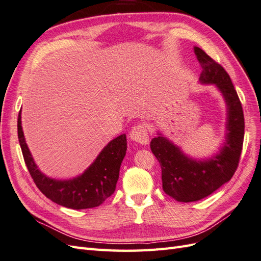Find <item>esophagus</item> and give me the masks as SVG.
I'll list each match as a JSON object with an SVG mask.
<instances>
[{
  "label": "esophagus",
  "instance_id": "34e87169",
  "mask_svg": "<svg viewBox=\"0 0 261 261\" xmlns=\"http://www.w3.org/2000/svg\"><path fill=\"white\" fill-rule=\"evenodd\" d=\"M130 138L132 141H136L140 144H148L149 132L145 124H137L130 131Z\"/></svg>",
  "mask_w": 261,
  "mask_h": 261
}]
</instances>
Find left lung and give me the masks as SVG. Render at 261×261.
Returning a JSON list of instances; mask_svg holds the SVG:
<instances>
[{"label":"left lung","mask_w":261,"mask_h":261,"mask_svg":"<svg viewBox=\"0 0 261 261\" xmlns=\"http://www.w3.org/2000/svg\"><path fill=\"white\" fill-rule=\"evenodd\" d=\"M202 73L199 83L214 85L222 93L227 107L225 142L211 158L193 159L165 138L161 132L150 143L162 169L165 194L177 202H196L218 190L232 177L243 149L245 121L243 107L226 70L199 47H194Z\"/></svg>","instance_id":"1"}]
</instances>
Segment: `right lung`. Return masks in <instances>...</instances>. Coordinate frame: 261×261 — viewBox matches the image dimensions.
I'll list each match as a JSON object with an SVG mask.
<instances>
[{
	"mask_svg": "<svg viewBox=\"0 0 261 261\" xmlns=\"http://www.w3.org/2000/svg\"><path fill=\"white\" fill-rule=\"evenodd\" d=\"M17 135L32 178L39 191L54 203L72 210L92 208L101 205L115 193L120 165L126 151L125 135L111 140L83 174L69 179L48 177L37 168L25 141L21 111L17 119Z\"/></svg>",
	"mask_w": 261,
	"mask_h": 261,
	"instance_id": "obj_1",
	"label": "right lung"
}]
</instances>
